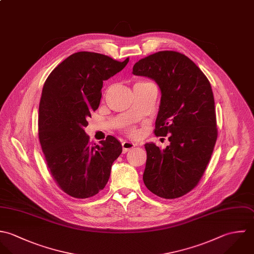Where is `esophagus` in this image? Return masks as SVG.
I'll use <instances>...</instances> for the list:
<instances>
[{
  "instance_id": "34e87169",
  "label": "esophagus",
  "mask_w": 254,
  "mask_h": 254,
  "mask_svg": "<svg viewBox=\"0 0 254 254\" xmlns=\"http://www.w3.org/2000/svg\"><path fill=\"white\" fill-rule=\"evenodd\" d=\"M122 146H123V152L127 153V151H129L130 149H132L135 145H134V143H132V142L125 141V142H123Z\"/></svg>"
}]
</instances>
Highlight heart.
<instances>
[{
    "instance_id": "heart-1",
    "label": "heart",
    "mask_w": 254,
    "mask_h": 254,
    "mask_svg": "<svg viewBox=\"0 0 254 254\" xmlns=\"http://www.w3.org/2000/svg\"><path fill=\"white\" fill-rule=\"evenodd\" d=\"M127 132H128L130 135H135V134L137 133L136 129L133 128V127H128V128H127Z\"/></svg>"
}]
</instances>
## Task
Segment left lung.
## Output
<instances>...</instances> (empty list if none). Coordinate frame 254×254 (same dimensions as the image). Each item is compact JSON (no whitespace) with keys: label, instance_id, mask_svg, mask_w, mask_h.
<instances>
[{"label":"left lung","instance_id":"obj_1","mask_svg":"<svg viewBox=\"0 0 254 254\" xmlns=\"http://www.w3.org/2000/svg\"><path fill=\"white\" fill-rule=\"evenodd\" d=\"M135 75L154 79L161 90L156 136H169L161 149L146 143L143 182L159 197L174 199L192 190L202 178L218 136L215 102L208 78L187 56L160 51L139 60Z\"/></svg>","mask_w":254,"mask_h":254}]
</instances>
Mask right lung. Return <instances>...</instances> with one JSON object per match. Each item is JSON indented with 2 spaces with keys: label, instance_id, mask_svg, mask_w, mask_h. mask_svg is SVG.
Returning <instances> with one entry per match:
<instances>
[{
  "label": "right lung",
  "instance_id": "right-lung-1",
  "mask_svg": "<svg viewBox=\"0 0 254 254\" xmlns=\"http://www.w3.org/2000/svg\"><path fill=\"white\" fill-rule=\"evenodd\" d=\"M128 58L77 52L52 70L39 104L38 136L52 178L74 198L96 195L107 185L123 147L114 136L91 143L84 127L101 100L103 81L121 71Z\"/></svg>",
  "mask_w": 254,
  "mask_h": 254
}]
</instances>
